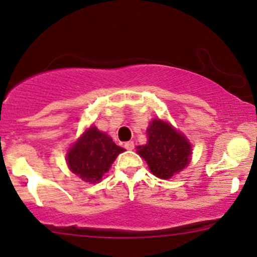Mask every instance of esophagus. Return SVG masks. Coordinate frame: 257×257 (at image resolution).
<instances>
[{
  "mask_svg": "<svg viewBox=\"0 0 257 257\" xmlns=\"http://www.w3.org/2000/svg\"><path fill=\"white\" fill-rule=\"evenodd\" d=\"M124 148L126 149V150H133L134 149V143L133 142H126L124 144Z\"/></svg>",
  "mask_w": 257,
  "mask_h": 257,
  "instance_id": "esophagus-1",
  "label": "esophagus"
}]
</instances>
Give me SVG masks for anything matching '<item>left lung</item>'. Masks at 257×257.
<instances>
[{"mask_svg":"<svg viewBox=\"0 0 257 257\" xmlns=\"http://www.w3.org/2000/svg\"><path fill=\"white\" fill-rule=\"evenodd\" d=\"M138 154L155 176L168 179L188 165L191 145L171 124L155 119L148 128V144L139 146Z\"/></svg>","mask_w":257,"mask_h":257,"instance_id":"1","label":"left lung"}]
</instances>
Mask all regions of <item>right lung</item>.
Masks as SVG:
<instances>
[{
    "label": "right lung",
    "instance_id": "obj_1",
    "mask_svg": "<svg viewBox=\"0 0 257 257\" xmlns=\"http://www.w3.org/2000/svg\"><path fill=\"white\" fill-rule=\"evenodd\" d=\"M123 151L124 149L115 145L108 135L91 126L68 151L67 162L73 173L85 182L95 183L101 180Z\"/></svg>",
    "mask_w": 257,
    "mask_h": 257
}]
</instances>
